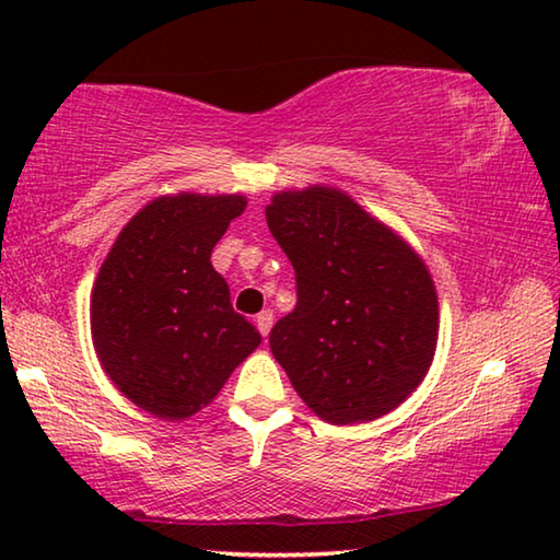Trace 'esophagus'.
Masks as SVG:
<instances>
[{
	"instance_id": "1",
	"label": "esophagus",
	"mask_w": 560,
	"mask_h": 560,
	"mask_svg": "<svg viewBox=\"0 0 560 560\" xmlns=\"http://www.w3.org/2000/svg\"><path fill=\"white\" fill-rule=\"evenodd\" d=\"M254 324H257V328H259V334L267 338L269 336V330H271V324H273V314L271 311L267 308V311H261V314L254 318Z\"/></svg>"
}]
</instances>
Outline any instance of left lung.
Instances as JSON below:
<instances>
[{
  "label": "left lung",
  "instance_id": "8db88e82",
  "mask_svg": "<svg viewBox=\"0 0 560 560\" xmlns=\"http://www.w3.org/2000/svg\"><path fill=\"white\" fill-rule=\"evenodd\" d=\"M267 224L296 271V308L269 336L293 390L330 424L395 410L438 348V291L420 254L326 185L273 195Z\"/></svg>",
  "mask_w": 560,
  "mask_h": 560
}]
</instances>
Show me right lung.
<instances>
[{
    "label": "right lung",
    "instance_id": "add662e5",
    "mask_svg": "<svg viewBox=\"0 0 560 560\" xmlns=\"http://www.w3.org/2000/svg\"><path fill=\"white\" fill-rule=\"evenodd\" d=\"M244 207V195L155 197L122 226L93 283L91 336L103 371L163 420L200 412L261 343L210 261Z\"/></svg>",
    "mask_w": 560,
    "mask_h": 560
}]
</instances>
